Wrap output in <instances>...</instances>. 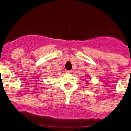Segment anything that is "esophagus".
Listing matches in <instances>:
<instances>
[{"mask_svg":"<svg viewBox=\"0 0 131 131\" xmlns=\"http://www.w3.org/2000/svg\"><path fill=\"white\" fill-rule=\"evenodd\" d=\"M72 71H67V73H69V74H70V73H72Z\"/></svg>","mask_w":131,"mask_h":131,"instance_id":"34e87169","label":"esophagus"}]
</instances>
